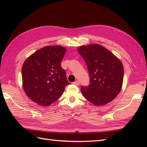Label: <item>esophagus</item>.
Segmentation results:
<instances>
[{
    "label": "esophagus",
    "instance_id": "1",
    "mask_svg": "<svg viewBox=\"0 0 147 147\" xmlns=\"http://www.w3.org/2000/svg\"><path fill=\"white\" fill-rule=\"evenodd\" d=\"M73 84H74V85H76V86H79L80 85V82H78V81H76V82H74L73 83Z\"/></svg>",
    "mask_w": 147,
    "mask_h": 147
}]
</instances>
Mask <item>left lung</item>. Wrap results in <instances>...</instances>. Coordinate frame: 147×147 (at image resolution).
<instances>
[{
  "label": "left lung",
  "mask_w": 147,
  "mask_h": 147,
  "mask_svg": "<svg viewBox=\"0 0 147 147\" xmlns=\"http://www.w3.org/2000/svg\"><path fill=\"white\" fill-rule=\"evenodd\" d=\"M87 65L90 83L82 86L83 96L95 105H103L116 97L123 82L124 68L115 56L98 44L82 46L78 48Z\"/></svg>",
  "instance_id": "8db88e82"
}]
</instances>
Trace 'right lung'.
<instances>
[{
  "instance_id": "1",
  "label": "right lung",
  "mask_w": 147,
  "mask_h": 147,
  "mask_svg": "<svg viewBox=\"0 0 147 147\" xmlns=\"http://www.w3.org/2000/svg\"><path fill=\"white\" fill-rule=\"evenodd\" d=\"M65 51L61 46L45 47L24 61L21 70L23 88L32 101L43 106L51 105L71 84L61 67Z\"/></svg>"
}]
</instances>
